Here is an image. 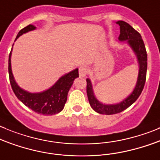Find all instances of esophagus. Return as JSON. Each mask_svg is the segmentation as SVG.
Masks as SVG:
<instances>
[{
	"instance_id": "1",
	"label": "esophagus",
	"mask_w": 160,
	"mask_h": 160,
	"mask_svg": "<svg viewBox=\"0 0 160 160\" xmlns=\"http://www.w3.org/2000/svg\"><path fill=\"white\" fill-rule=\"evenodd\" d=\"M88 71V68L86 66H81L78 69L79 76L80 77H85L86 75V73Z\"/></svg>"
}]
</instances>
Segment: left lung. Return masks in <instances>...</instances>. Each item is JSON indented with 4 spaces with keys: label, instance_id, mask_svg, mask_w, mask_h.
Returning <instances> with one entry per match:
<instances>
[{
    "label": "left lung",
    "instance_id": "left-lung-1",
    "mask_svg": "<svg viewBox=\"0 0 160 160\" xmlns=\"http://www.w3.org/2000/svg\"><path fill=\"white\" fill-rule=\"evenodd\" d=\"M116 23L120 27V34L118 37V41L119 42L126 41V42L132 48L138 59L139 71H138L136 86L133 92L127 98H125L118 104H103L99 101L94 95L90 79H86V82H87L86 92H87L88 99H89L91 108L97 113L105 114V115H113V114L119 113L124 111L125 109L128 108L138 100L144 89L146 80V73H147V52H146L145 46L141 38V34L137 30H135L130 24L124 21L119 20L116 22Z\"/></svg>",
    "mask_w": 160,
    "mask_h": 160
}]
</instances>
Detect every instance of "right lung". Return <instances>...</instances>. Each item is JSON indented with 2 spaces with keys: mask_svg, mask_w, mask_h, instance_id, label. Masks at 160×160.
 <instances>
[{
  "mask_svg": "<svg viewBox=\"0 0 160 160\" xmlns=\"http://www.w3.org/2000/svg\"><path fill=\"white\" fill-rule=\"evenodd\" d=\"M35 29L36 27L32 24L24 27L18 33L16 40L23 33ZM12 51V48L8 58L9 80L13 92L17 98L29 108L41 115H52L61 112L66 104L69 89L73 85L74 79L78 77V69L76 68L61 76L52 86L46 90L40 92H30L19 87L15 80L11 66Z\"/></svg>",
  "mask_w": 160,
  "mask_h": 160,
  "instance_id": "1",
  "label": "right lung"
}]
</instances>
